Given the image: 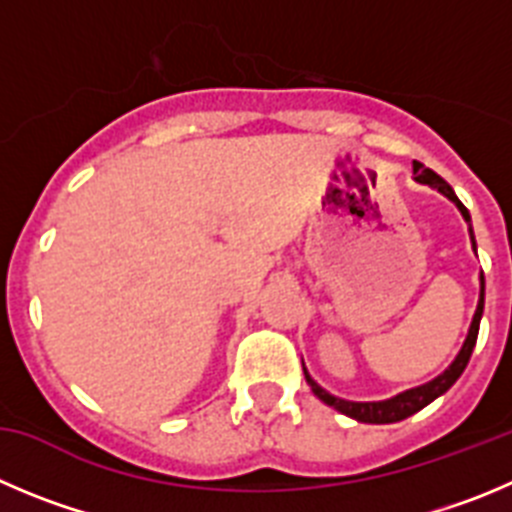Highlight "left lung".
I'll list each match as a JSON object with an SVG mask.
<instances>
[{"label":"left lung","mask_w":512,"mask_h":512,"mask_svg":"<svg viewBox=\"0 0 512 512\" xmlns=\"http://www.w3.org/2000/svg\"><path fill=\"white\" fill-rule=\"evenodd\" d=\"M414 181L417 184H424L429 186V189H437L442 197L450 199L452 204H455L457 209H460L462 219L467 222V229H470V242H472V250L477 252L475 247V234H472V219H470V212H467L465 204L457 199L455 189H452L447 181L442 179L439 174H434L432 169H427V166H422L419 161H414ZM482 308H485V278L480 275V300H477V308H475V315H472V323L470 328H467V336H465V343H462V348L457 351V356L452 358V364L447 366V369L442 371L439 376H434L432 381H427V384H419L414 386V389H407L401 391V394L391 396V399H381V401H348V399H341V396H333L331 391L323 389L318 381L313 379V376L308 374V369L303 366V374H305V381H308V386L313 389V394L318 396V399L323 401V404H328V407H333L336 412L346 414V417L356 419V422H364V424H394V422H401V419L412 417V414H417L419 409H424L427 404H432L437 396H442L444 391L450 389L452 384H455L457 379L462 376V371H465L467 361H470L472 356V348H475V341H477V331H480V318H482Z\"/></svg>","instance_id":"1"}]
</instances>
